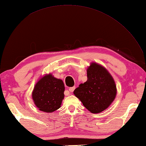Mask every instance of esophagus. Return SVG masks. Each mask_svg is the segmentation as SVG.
Wrapping results in <instances>:
<instances>
[{
  "mask_svg": "<svg viewBox=\"0 0 146 146\" xmlns=\"http://www.w3.org/2000/svg\"><path fill=\"white\" fill-rule=\"evenodd\" d=\"M75 86H73V87H70V88H69V91H70V92H73L74 90H75Z\"/></svg>",
  "mask_w": 146,
  "mask_h": 146,
  "instance_id": "esophagus-1",
  "label": "esophagus"
}]
</instances>
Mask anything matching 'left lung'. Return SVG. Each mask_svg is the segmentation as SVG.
Instances as JSON below:
<instances>
[{"label":"left lung","instance_id":"left-lung-1","mask_svg":"<svg viewBox=\"0 0 146 146\" xmlns=\"http://www.w3.org/2000/svg\"><path fill=\"white\" fill-rule=\"evenodd\" d=\"M86 72L87 81L81 83L73 94L91 113H100L115 98V83L106 68L95 62L90 63Z\"/></svg>","mask_w":146,"mask_h":146}]
</instances>
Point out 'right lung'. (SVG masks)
<instances>
[{"label": "right lung", "instance_id": "obj_1", "mask_svg": "<svg viewBox=\"0 0 146 146\" xmlns=\"http://www.w3.org/2000/svg\"><path fill=\"white\" fill-rule=\"evenodd\" d=\"M64 89L63 80L55 78L51 73L46 74L34 87L32 92L34 103L39 110L53 112L61 107Z\"/></svg>", "mask_w": 146, "mask_h": 146}]
</instances>
